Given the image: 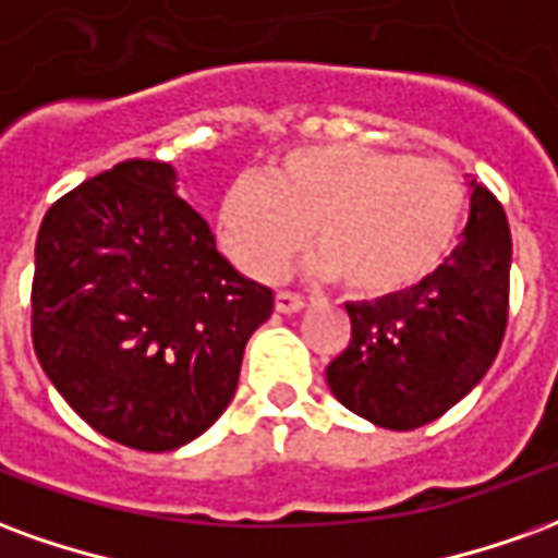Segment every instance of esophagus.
I'll use <instances>...</instances> for the list:
<instances>
[{
    "instance_id": "34e87169",
    "label": "esophagus",
    "mask_w": 558,
    "mask_h": 558,
    "mask_svg": "<svg viewBox=\"0 0 558 558\" xmlns=\"http://www.w3.org/2000/svg\"><path fill=\"white\" fill-rule=\"evenodd\" d=\"M275 307H278L280 314H299L304 307V299L302 295H295V292L280 290L278 295H275Z\"/></svg>"
}]
</instances>
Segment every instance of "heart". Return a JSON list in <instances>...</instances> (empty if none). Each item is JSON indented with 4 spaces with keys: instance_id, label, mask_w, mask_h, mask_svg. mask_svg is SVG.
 I'll list each match as a JSON object with an SVG mask.
<instances>
[{
    "instance_id": "heart-1",
    "label": "heart",
    "mask_w": 558,
    "mask_h": 558,
    "mask_svg": "<svg viewBox=\"0 0 558 558\" xmlns=\"http://www.w3.org/2000/svg\"><path fill=\"white\" fill-rule=\"evenodd\" d=\"M466 191L439 160L319 143L290 148L268 175L244 172L220 203V239L254 278H275L311 247L359 299L398 295L442 266Z\"/></svg>"
}]
</instances>
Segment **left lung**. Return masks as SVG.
Returning a JSON list of instances; mask_svg holds the SVG:
<instances>
[{
	"label": "left lung",
	"instance_id": "obj_1",
	"mask_svg": "<svg viewBox=\"0 0 558 558\" xmlns=\"http://www.w3.org/2000/svg\"><path fill=\"white\" fill-rule=\"evenodd\" d=\"M511 230L499 199L472 182L463 239L430 278L347 304L350 347L326 367L331 395L386 430L430 424L478 386L508 326Z\"/></svg>",
	"mask_w": 558,
	"mask_h": 558
}]
</instances>
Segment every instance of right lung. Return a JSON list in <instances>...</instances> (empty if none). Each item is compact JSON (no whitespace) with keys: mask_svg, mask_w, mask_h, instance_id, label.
I'll return each mask as SVG.
<instances>
[{"mask_svg":"<svg viewBox=\"0 0 558 558\" xmlns=\"http://www.w3.org/2000/svg\"><path fill=\"white\" fill-rule=\"evenodd\" d=\"M271 307V290L218 254L163 160H122L41 220L35 355L68 407L119 445L172 451L206 433Z\"/></svg>","mask_w":558,"mask_h":558,"instance_id":"right-lung-1","label":"right lung"}]
</instances>
